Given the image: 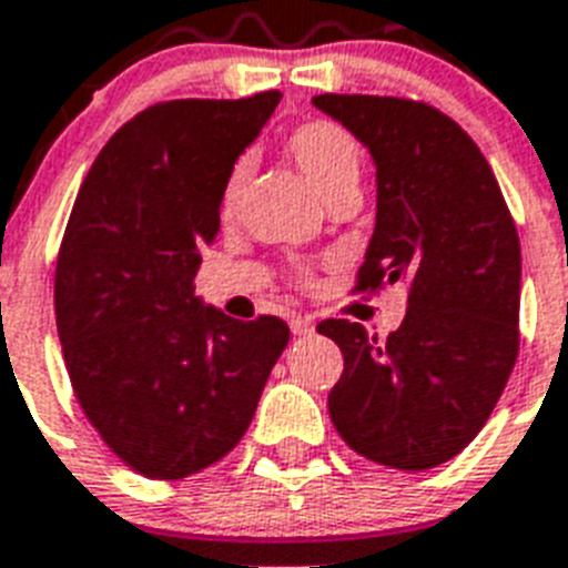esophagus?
Segmentation results:
<instances>
[{"label":"esophagus","mask_w":568,"mask_h":568,"mask_svg":"<svg viewBox=\"0 0 568 568\" xmlns=\"http://www.w3.org/2000/svg\"><path fill=\"white\" fill-rule=\"evenodd\" d=\"M292 332L294 335H312L315 332V321L312 317H292Z\"/></svg>","instance_id":"obj_1"}]
</instances>
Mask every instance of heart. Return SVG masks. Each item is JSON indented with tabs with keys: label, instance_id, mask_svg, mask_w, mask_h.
I'll list each match as a JSON object with an SVG mask.
<instances>
[{
	"label": "heart",
	"instance_id": "heart-1",
	"mask_svg": "<svg viewBox=\"0 0 568 568\" xmlns=\"http://www.w3.org/2000/svg\"><path fill=\"white\" fill-rule=\"evenodd\" d=\"M283 149L308 180V186L315 189L317 197L329 201L341 189H356L358 169H362V145L338 122H329V119L300 122L297 128L285 133ZM244 180H247V163L239 160L227 172L219 192V219L224 224L239 215Z\"/></svg>",
	"mask_w": 568,
	"mask_h": 568
}]
</instances>
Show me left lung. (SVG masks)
<instances>
[{
    "instance_id": "1",
    "label": "left lung",
    "mask_w": 568,
    "mask_h": 568,
    "mask_svg": "<svg viewBox=\"0 0 568 568\" xmlns=\"http://www.w3.org/2000/svg\"><path fill=\"white\" fill-rule=\"evenodd\" d=\"M376 163V227L356 292L408 285L379 341L344 317L317 332L344 353L329 390L338 435L394 469H432L481 432L519 353V236L490 163L458 122L394 95L312 99Z\"/></svg>"
}]
</instances>
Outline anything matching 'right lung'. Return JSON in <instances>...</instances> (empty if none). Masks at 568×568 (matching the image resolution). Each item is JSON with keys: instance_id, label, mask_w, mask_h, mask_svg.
Listing matches in <instances>:
<instances>
[{"instance_id": "obj_1", "label": "right lung", "mask_w": 568, "mask_h": 568, "mask_svg": "<svg viewBox=\"0 0 568 568\" xmlns=\"http://www.w3.org/2000/svg\"><path fill=\"white\" fill-rule=\"evenodd\" d=\"M280 99L151 104L78 189L54 268L63 362L101 440L145 478L178 481L224 458L288 344L280 317L244 324L195 297L221 183Z\"/></svg>"}]
</instances>
